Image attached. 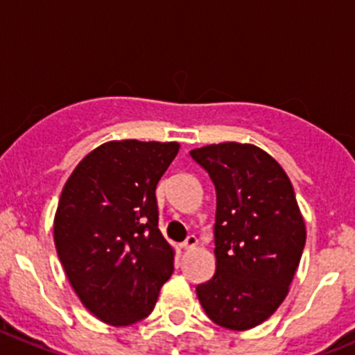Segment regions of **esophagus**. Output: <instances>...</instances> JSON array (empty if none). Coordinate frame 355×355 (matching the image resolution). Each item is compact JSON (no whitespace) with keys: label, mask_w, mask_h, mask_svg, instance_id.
Wrapping results in <instances>:
<instances>
[{"label":"esophagus","mask_w":355,"mask_h":355,"mask_svg":"<svg viewBox=\"0 0 355 355\" xmlns=\"http://www.w3.org/2000/svg\"><path fill=\"white\" fill-rule=\"evenodd\" d=\"M198 245V238L194 236V234H189L187 238H185V241L182 243V247L185 248V250H191V248H194Z\"/></svg>","instance_id":"1"}]
</instances>
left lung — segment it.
I'll return each instance as SVG.
<instances>
[{
  "label": "left lung",
  "mask_w": 355,
  "mask_h": 355,
  "mask_svg": "<svg viewBox=\"0 0 355 355\" xmlns=\"http://www.w3.org/2000/svg\"><path fill=\"white\" fill-rule=\"evenodd\" d=\"M191 157L211 178L217 194V270L196 287L217 326L245 331L273 315L289 293L306 230L282 166L250 144L207 145Z\"/></svg>",
  "instance_id": "1"
}]
</instances>
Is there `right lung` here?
<instances>
[{"label": "right lung", "instance_id": "add662e5", "mask_svg": "<svg viewBox=\"0 0 355 355\" xmlns=\"http://www.w3.org/2000/svg\"><path fill=\"white\" fill-rule=\"evenodd\" d=\"M177 141H108L64 184L54 241L69 284L92 315L131 326L150 315L173 273V248L159 231L155 187Z\"/></svg>", "mask_w": 355, "mask_h": 355}]
</instances>
